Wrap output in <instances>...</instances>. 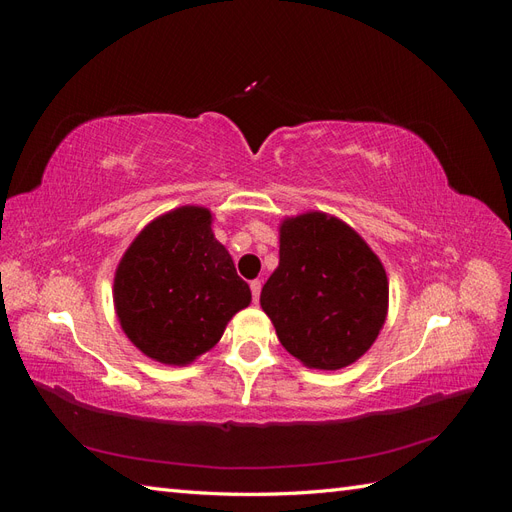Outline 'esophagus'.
Returning a JSON list of instances; mask_svg holds the SVG:
<instances>
[{"mask_svg": "<svg viewBox=\"0 0 512 512\" xmlns=\"http://www.w3.org/2000/svg\"><path fill=\"white\" fill-rule=\"evenodd\" d=\"M250 288H252V297H254V303H258V299H260V288H262L260 280H254V282H250Z\"/></svg>", "mask_w": 512, "mask_h": 512, "instance_id": "esophagus-1", "label": "esophagus"}]
</instances>
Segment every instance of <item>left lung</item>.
<instances>
[{
    "mask_svg": "<svg viewBox=\"0 0 512 512\" xmlns=\"http://www.w3.org/2000/svg\"><path fill=\"white\" fill-rule=\"evenodd\" d=\"M282 346L312 369L359 361L389 309L380 258L346 222L322 211L286 218L280 265L260 292Z\"/></svg>",
    "mask_w": 512,
    "mask_h": 512,
    "instance_id": "8db88e82",
    "label": "left lung"
}]
</instances>
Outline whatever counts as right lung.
I'll use <instances>...</instances> for the list:
<instances>
[{"instance_id": "right-lung-1", "label": "right lung", "mask_w": 512, "mask_h": 512, "mask_svg": "<svg viewBox=\"0 0 512 512\" xmlns=\"http://www.w3.org/2000/svg\"><path fill=\"white\" fill-rule=\"evenodd\" d=\"M123 333L149 359L188 365L220 342L228 320L252 301L211 211L179 207L147 224L119 260L113 284Z\"/></svg>"}]
</instances>
